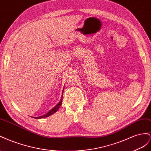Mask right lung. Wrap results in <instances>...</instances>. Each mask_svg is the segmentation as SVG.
Returning a JSON list of instances; mask_svg holds the SVG:
<instances>
[{
  "label": "right lung",
  "mask_w": 151,
  "mask_h": 151,
  "mask_svg": "<svg viewBox=\"0 0 151 151\" xmlns=\"http://www.w3.org/2000/svg\"><path fill=\"white\" fill-rule=\"evenodd\" d=\"M62 101H63V96L61 97V99H60V101L59 102L58 104L56 106H55L54 107H53L52 109H50L47 114L43 115V116H39V117H32V118H36V119H40V118H46V117H48V116H50V115H52V114L55 113L56 111H58V110L59 109L60 106H61V104H62Z\"/></svg>",
  "instance_id": "1"
}]
</instances>
